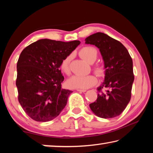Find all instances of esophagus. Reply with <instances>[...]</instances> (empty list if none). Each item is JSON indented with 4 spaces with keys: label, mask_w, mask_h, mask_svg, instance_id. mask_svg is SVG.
I'll use <instances>...</instances> for the list:
<instances>
[{
    "label": "esophagus",
    "mask_w": 153,
    "mask_h": 153,
    "mask_svg": "<svg viewBox=\"0 0 153 153\" xmlns=\"http://www.w3.org/2000/svg\"><path fill=\"white\" fill-rule=\"evenodd\" d=\"M77 92H85L86 91V90H82V89H77Z\"/></svg>",
    "instance_id": "1"
}]
</instances>
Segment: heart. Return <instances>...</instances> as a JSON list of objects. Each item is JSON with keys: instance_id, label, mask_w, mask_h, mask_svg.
Returning a JSON list of instances; mask_svg holds the SVG:
<instances>
[{"instance_id": "1", "label": "heart", "mask_w": 153, "mask_h": 153, "mask_svg": "<svg viewBox=\"0 0 153 153\" xmlns=\"http://www.w3.org/2000/svg\"><path fill=\"white\" fill-rule=\"evenodd\" d=\"M79 55L90 63H92L96 61L98 56L97 49L92 46H84L79 50ZM72 57L71 55L66 56L62 59L60 63V69L65 74L69 76L71 74L70 62ZM94 73L99 77H102L105 75V68L102 65L97 64L93 67ZM97 78L94 75L90 74L87 76H74L71 77L67 84L70 88H74L86 89L97 84Z\"/></svg>"}]
</instances>
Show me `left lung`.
<instances>
[{"instance_id":"left-lung-1","label":"left lung","mask_w":153,"mask_h":153,"mask_svg":"<svg viewBox=\"0 0 153 153\" xmlns=\"http://www.w3.org/2000/svg\"><path fill=\"white\" fill-rule=\"evenodd\" d=\"M85 41L86 44L99 48L105 68V81L97 88V99L90 104V107L99 117H117L131 98L134 80L132 59L120 41L104 33H95L87 37Z\"/></svg>"}]
</instances>
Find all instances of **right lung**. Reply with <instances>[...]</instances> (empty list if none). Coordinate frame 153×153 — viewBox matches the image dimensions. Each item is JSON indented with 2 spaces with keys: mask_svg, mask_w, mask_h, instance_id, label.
<instances>
[{
  "mask_svg": "<svg viewBox=\"0 0 153 153\" xmlns=\"http://www.w3.org/2000/svg\"><path fill=\"white\" fill-rule=\"evenodd\" d=\"M79 44L41 39L21 53L17 64L18 100L32 120H53L66 106L72 91L61 88L64 77L59 67L62 59Z\"/></svg>",
  "mask_w": 153,
  "mask_h": 153,
  "instance_id": "add662e5",
  "label": "right lung"
}]
</instances>
